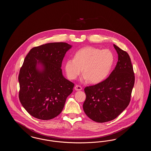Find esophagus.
<instances>
[{
	"label": "esophagus",
	"mask_w": 151,
	"mask_h": 151,
	"mask_svg": "<svg viewBox=\"0 0 151 151\" xmlns=\"http://www.w3.org/2000/svg\"><path fill=\"white\" fill-rule=\"evenodd\" d=\"M75 89L76 91H81L82 89V87L80 86L79 85H76V86H75Z\"/></svg>",
	"instance_id": "obj_1"
}]
</instances>
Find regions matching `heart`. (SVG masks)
<instances>
[{"label":"heart","mask_w":151,"mask_h":151,"mask_svg":"<svg viewBox=\"0 0 151 151\" xmlns=\"http://www.w3.org/2000/svg\"><path fill=\"white\" fill-rule=\"evenodd\" d=\"M114 61V57L111 51L87 46L76 51L74 58L66 60L65 71L69 79L74 80L83 69V81L89 80L91 83H98L107 77Z\"/></svg>","instance_id":"obj_1"}]
</instances>
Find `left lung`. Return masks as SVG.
Wrapping results in <instances>:
<instances>
[{
	"mask_svg": "<svg viewBox=\"0 0 151 151\" xmlns=\"http://www.w3.org/2000/svg\"><path fill=\"white\" fill-rule=\"evenodd\" d=\"M118 60L107 79L84 89L86 115L99 123L114 119L129 105L135 83L133 67L128 53L114 45Z\"/></svg>",
	"mask_w": 151,
	"mask_h": 151,
	"instance_id": "8db88e82",
	"label": "left lung"
}]
</instances>
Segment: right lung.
Instances as JSON below:
<instances>
[{
  "instance_id": "right-lung-1",
  "label": "right lung",
  "mask_w": 151,
  "mask_h": 151,
  "mask_svg": "<svg viewBox=\"0 0 151 151\" xmlns=\"http://www.w3.org/2000/svg\"><path fill=\"white\" fill-rule=\"evenodd\" d=\"M65 42L46 43L32 48L25 58L20 73L19 97L30 115L50 120L59 115L74 84L64 78L61 69L66 52ZM43 68L39 70L36 66Z\"/></svg>"
}]
</instances>
